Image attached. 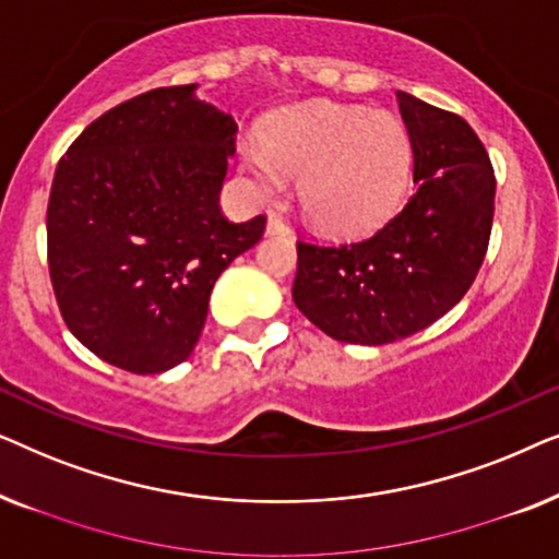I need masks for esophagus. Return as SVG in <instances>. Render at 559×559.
<instances>
[{
    "label": "esophagus",
    "instance_id": "obj_1",
    "mask_svg": "<svg viewBox=\"0 0 559 559\" xmlns=\"http://www.w3.org/2000/svg\"><path fill=\"white\" fill-rule=\"evenodd\" d=\"M266 231L270 234H289V224L280 213H272L270 221H266Z\"/></svg>",
    "mask_w": 559,
    "mask_h": 559
}]
</instances>
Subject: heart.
<instances>
[{"label":"heart","mask_w":559,"mask_h":559,"mask_svg":"<svg viewBox=\"0 0 559 559\" xmlns=\"http://www.w3.org/2000/svg\"><path fill=\"white\" fill-rule=\"evenodd\" d=\"M409 157V136L392 114L308 104L270 121L264 150L243 152V170L262 193H277L282 175L302 178L305 213L328 231L358 234L396 211Z\"/></svg>","instance_id":"b5f03b06"}]
</instances>
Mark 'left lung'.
Masks as SVG:
<instances>
[{"label": "left lung", "mask_w": 559, "mask_h": 559, "mask_svg": "<svg viewBox=\"0 0 559 559\" xmlns=\"http://www.w3.org/2000/svg\"><path fill=\"white\" fill-rule=\"evenodd\" d=\"M417 190L377 234L348 243L297 241L293 300L343 343L409 338L463 300L493 224V165L468 121L396 91Z\"/></svg>", "instance_id": "1"}]
</instances>
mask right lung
I'll return each instance as SVG.
<instances>
[{
	"label": "right lung",
	"instance_id": "1",
	"mask_svg": "<svg viewBox=\"0 0 559 559\" xmlns=\"http://www.w3.org/2000/svg\"><path fill=\"white\" fill-rule=\"evenodd\" d=\"M190 86L114 106L60 157L48 270L68 331L106 364L159 373L201 338L211 289L262 239L218 205L236 121Z\"/></svg>",
	"mask_w": 559,
	"mask_h": 559
}]
</instances>
